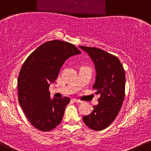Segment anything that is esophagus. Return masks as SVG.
Wrapping results in <instances>:
<instances>
[{
	"label": "esophagus",
	"mask_w": 151,
	"mask_h": 151,
	"mask_svg": "<svg viewBox=\"0 0 151 151\" xmlns=\"http://www.w3.org/2000/svg\"><path fill=\"white\" fill-rule=\"evenodd\" d=\"M73 102H77V103H81L82 102V101L79 100H77V99H72Z\"/></svg>",
	"instance_id": "1"
}]
</instances>
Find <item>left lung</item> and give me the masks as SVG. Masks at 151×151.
<instances>
[{
  "label": "left lung",
  "instance_id": "1",
  "mask_svg": "<svg viewBox=\"0 0 151 151\" xmlns=\"http://www.w3.org/2000/svg\"><path fill=\"white\" fill-rule=\"evenodd\" d=\"M89 56L96 70L93 88L100 94L98 105L90 115L84 116L85 125L94 130H102L113 122L121 109L125 97V74L118 58L95 47L79 46Z\"/></svg>",
  "mask_w": 151,
  "mask_h": 151
}]
</instances>
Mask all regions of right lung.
I'll use <instances>...</instances> for the list:
<instances>
[{
    "label": "right lung",
    "instance_id": "add662e5",
    "mask_svg": "<svg viewBox=\"0 0 151 151\" xmlns=\"http://www.w3.org/2000/svg\"><path fill=\"white\" fill-rule=\"evenodd\" d=\"M81 54L75 46L54 40L44 43L31 53L20 71L18 79L19 102L31 125L41 131L53 130L62 122L69 97H50L51 84L61 67L72 56Z\"/></svg>",
    "mask_w": 151,
    "mask_h": 151
}]
</instances>
